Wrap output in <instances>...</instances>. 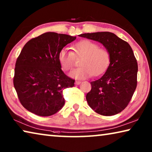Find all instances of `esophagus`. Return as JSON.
<instances>
[{
  "instance_id": "34e87169",
  "label": "esophagus",
  "mask_w": 152,
  "mask_h": 152,
  "mask_svg": "<svg viewBox=\"0 0 152 152\" xmlns=\"http://www.w3.org/2000/svg\"><path fill=\"white\" fill-rule=\"evenodd\" d=\"M81 81H78V80H76V81H75V84H76V85H79L81 83Z\"/></svg>"
}]
</instances>
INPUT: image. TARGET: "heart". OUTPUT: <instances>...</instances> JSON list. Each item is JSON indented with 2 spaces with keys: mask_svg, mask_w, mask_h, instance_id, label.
Segmentation results:
<instances>
[{
  "mask_svg": "<svg viewBox=\"0 0 152 152\" xmlns=\"http://www.w3.org/2000/svg\"><path fill=\"white\" fill-rule=\"evenodd\" d=\"M73 52L66 48L59 51L58 59L61 68L68 71L72 68L75 57L84 56L80 65L81 66L72 71L70 76L76 79H84L101 75L109 68L110 54L106 49L99 48V45L90 40H82L76 43Z\"/></svg>",
  "mask_w": 152,
  "mask_h": 152,
  "instance_id": "heart-1",
  "label": "heart"
}]
</instances>
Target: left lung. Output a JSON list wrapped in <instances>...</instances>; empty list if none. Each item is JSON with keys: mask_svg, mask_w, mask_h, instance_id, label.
I'll return each instance as SVG.
<instances>
[{"mask_svg": "<svg viewBox=\"0 0 152 152\" xmlns=\"http://www.w3.org/2000/svg\"><path fill=\"white\" fill-rule=\"evenodd\" d=\"M79 37L101 43L109 51L110 62L101 78L91 82L86 99L98 114L112 116L125 109L137 86L138 66L127 42L110 32L83 33Z\"/></svg>", "mask_w": 152, "mask_h": 152, "instance_id": "left-lung-1", "label": "left lung"}]
</instances>
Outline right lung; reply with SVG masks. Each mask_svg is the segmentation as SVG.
Returning a JSON list of instances; mask_svg holds the SVG:
<instances>
[{
	"mask_svg": "<svg viewBox=\"0 0 152 152\" xmlns=\"http://www.w3.org/2000/svg\"><path fill=\"white\" fill-rule=\"evenodd\" d=\"M76 37L53 32L29 40L18 57L13 84L20 103L42 117L55 114L65 104L63 90L74 86V80L61 70L58 53Z\"/></svg>",
	"mask_w": 152,
	"mask_h": 152,
	"instance_id": "add662e5",
	"label": "right lung"
}]
</instances>
